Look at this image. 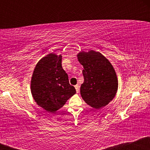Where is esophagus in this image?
Instances as JSON below:
<instances>
[{
  "mask_svg": "<svg viewBox=\"0 0 150 150\" xmlns=\"http://www.w3.org/2000/svg\"><path fill=\"white\" fill-rule=\"evenodd\" d=\"M75 89H76L77 93H78L79 91H80V86H79L78 85H76L75 86Z\"/></svg>",
  "mask_w": 150,
  "mask_h": 150,
  "instance_id": "34e87169",
  "label": "esophagus"
}]
</instances>
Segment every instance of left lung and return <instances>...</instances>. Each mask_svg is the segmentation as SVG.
<instances>
[{"label": "left lung", "mask_w": 150, "mask_h": 150, "mask_svg": "<svg viewBox=\"0 0 150 150\" xmlns=\"http://www.w3.org/2000/svg\"><path fill=\"white\" fill-rule=\"evenodd\" d=\"M77 59L84 69V82L80 87L82 98L94 108L106 106L118 90V82L113 65L101 53L90 50L80 51Z\"/></svg>", "instance_id": "obj_1"}]
</instances>
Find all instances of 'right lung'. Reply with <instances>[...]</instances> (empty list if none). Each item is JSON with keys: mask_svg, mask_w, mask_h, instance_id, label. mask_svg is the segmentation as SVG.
Instances as JSON below:
<instances>
[{"mask_svg": "<svg viewBox=\"0 0 150 150\" xmlns=\"http://www.w3.org/2000/svg\"><path fill=\"white\" fill-rule=\"evenodd\" d=\"M61 60V55H46L37 63L31 80V92L35 102L51 113L63 107L76 93L62 68Z\"/></svg>", "mask_w": 150, "mask_h": 150, "instance_id": "right-lung-1", "label": "right lung"}]
</instances>
